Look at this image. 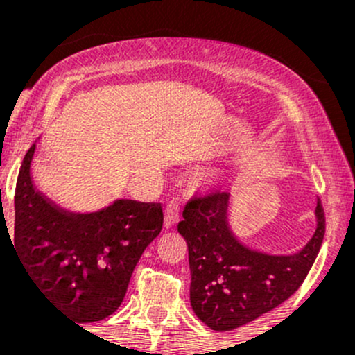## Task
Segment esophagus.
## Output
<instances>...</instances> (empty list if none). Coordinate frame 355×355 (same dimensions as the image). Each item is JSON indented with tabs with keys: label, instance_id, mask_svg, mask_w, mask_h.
<instances>
[{
	"label": "esophagus",
	"instance_id": "obj_1",
	"mask_svg": "<svg viewBox=\"0 0 355 355\" xmlns=\"http://www.w3.org/2000/svg\"><path fill=\"white\" fill-rule=\"evenodd\" d=\"M178 220H180V205L178 202H170L164 211V227L172 229L173 225H177Z\"/></svg>",
	"mask_w": 355,
	"mask_h": 355
}]
</instances>
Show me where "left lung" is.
Listing matches in <instances>:
<instances>
[{
	"label": "left lung",
	"instance_id": "1",
	"mask_svg": "<svg viewBox=\"0 0 355 355\" xmlns=\"http://www.w3.org/2000/svg\"><path fill=\"white\" fill-rule=\"evenodd\" d=\"M230 195L187 203L178 232L189 245L190 304L211 331H234L270 312L302 285L325 234L317 198L315 232L294 255H270L243 245L229 225Z\"/></svg>",
	"mask_w": 355,
	"mask_h": 355
}]
</instances>
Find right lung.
<instances>
[{
	"instance_id": "right-lung-1",
	"label": "right lung",
	"mask_w": 355,
	"mask_h": 355,
	"mask_svg": "<svg viewBox=\"0 0 355 355\" xmlns=\"http://www.w3.org/2000/svg\"><path fill=\"white\" fill-rule=\"evenodd\" d=\"M33 145L19 168L15 193V247L44 297L78 324L112 315L130 277L160 234V203L115 200L103 209H67L31 177Z\"/></svg>"
}]
</instances>
